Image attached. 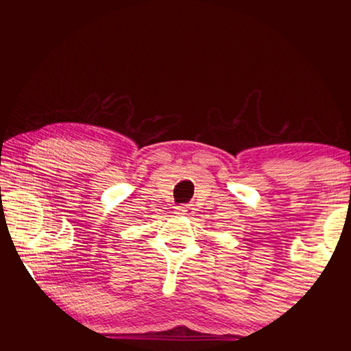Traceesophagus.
<instances>
[{
  "label": "esophagus",
  "instance_id": "esophagus-1",
  "mask_svg": "<svg viewBox=\"0 0 351 351\" xmlns=\"http://www.w3.org/2000/svg\"><path fill=\"white\" fill-rule=\"evenodd\" d=\"M178 210H180L181 215H187V217L193 215V207H192V204H181L180 207H178Z\"/></svg>",
  "mask_w": 351,
  "mask_h": 351
}]
</instances>
